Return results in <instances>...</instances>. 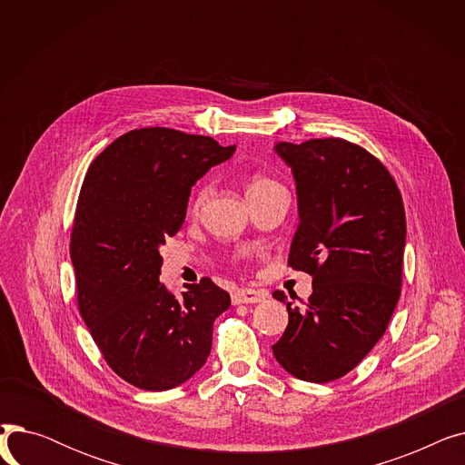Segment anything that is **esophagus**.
I'll list each match as a JSON object with an SVG mask.
<instances>
[{
    "instance_id": "1",
    "label": "esophagus",
    "mask_w": 465,
    "mask_h": 465,
    "mask_svg": "<svg viewBox=\"0 0 465 465\" xmlns=\"http://www.w3.org/2000/svg\"><path fill=\"white\" fill-rule=\"evenodd\" d=\"M267 298V292L263 290H252V288H241L232 296L233 305H242V303H260Z\"/></svg>"
}]
</instances>
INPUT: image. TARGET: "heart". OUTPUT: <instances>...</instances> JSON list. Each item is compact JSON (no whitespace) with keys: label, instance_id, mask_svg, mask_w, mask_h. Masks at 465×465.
I'll list each match as a JSON object with an SVG mask.
<instances>
[{"label":"heart","instance_id":"1","mask_svg":"<svg viewBox=\"0 0 465 465\" xmlns=\"http://www.w3.org/2000/svg\"><path fill=\"white\" fill-rule=\"evenodd\" d=\"M275 186H281V184H279L277 181L270 179V177L254 175V177L251 179L249 186H247V195L256 193V192H263V190H270V188H275ZM209 195H211V184L205 183V184H202L198 190H195L193 198H192V202H190V211H192V213H200V211L205 207V203H207V200H209Z\"/></svg>","mask_w":465,"mask_h":465}]
</instances>
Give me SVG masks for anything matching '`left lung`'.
<instances>
[{
  "mask_svg": "<svg viewBox=\"0 0 465 465\" xmlns=\"http://www.w3.org/2000/svg\"><path fill=\"white\" fill-rule=\"evenodd\" d=\"M292 167L300 226L288 265L312 277L305 311L284 292L288 326L273 345L282 368L307 382L352 371L384 335L401 294L405 209L388 169L339 137L277 143Z\"/></svg>",
  "mask_w": 465,
  "mask_h": 465,
  "instance_id": "obj_1",
  "label": "left lung"
}]
</instances>
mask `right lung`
Instances as JSON below:
<instances>
[{"label":"right lung","mask_w":465,"mask_h":465,"mask_svg":"<svg viewBox=\"0 0 465 465\" xmlns=\"http://www.w3.org/2000/svg\"><path fill=\"white\" fill-rule=\"evenodd\" d=\"M233 153L213 137L141 128L88 167L69 245L79 311L109 368L137 388L162 392L200 371L230 307L209 277L169 292L160 247L181 230L195 181Z\"/></svg>","instance_id":"obj_1"}]
</instances>
